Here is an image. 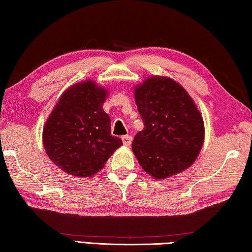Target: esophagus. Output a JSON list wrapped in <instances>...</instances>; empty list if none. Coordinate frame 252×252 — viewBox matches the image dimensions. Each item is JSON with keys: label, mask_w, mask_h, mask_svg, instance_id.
Segmentation results:
<instances>
[{"label": "esophagus", "mask_w": 252, "mask_h": 252, "mask_svg": "<svg viewBox=\"0 0 252 252\" xmlns=\"http://www.w3.org/2000/svg\"><path fill=\"white\" fill-rule=\"evenodd\" d=\"M131 141H132V137L131 135H123L122 137V142L125 146H130Z\"/></svg>", "instance_id": "obj_1"}]
</instances>
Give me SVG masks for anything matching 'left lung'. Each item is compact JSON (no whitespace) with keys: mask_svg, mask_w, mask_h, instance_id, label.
Instances as JSON below:
<instances>
[{"mask_svg":"<svg viewBox=\"0 0 252 252\" xmlns=\"http://www.w3.org/2000/svg\"><path fill=\"white\" fill-rule=\"evenodd\" d=\"M143 130L132 150L143 170L158 179L185 170L204 141V123L193 99L173 79L154 76L134 91Z\"/></svg>","mask_w":252,"mask_h":252,"instance_id":"1","label":"left lung"}]
</instances>
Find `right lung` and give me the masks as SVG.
I'll list each match as a JSON object with an SVG mask.
<instances>
[{
	"label": "right lung",
	"mask_w": 252,
	"mask_h": 252,
	"mask_svg": "<svg viewBox=\"0 0 252 252\" xmlns=\"http://www.w3.org/2000/svg\"><path fill=\"white\" fill-rule=\"evenodd\" d=\"M106 92L92 81L62 95L43 127V146L58 168L91 177L104 167L122 140L111 134V120L102 109Z\"/></svg>",
	"instance_id": "obj_1"
}]
</instances>
